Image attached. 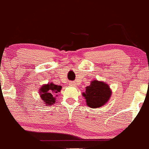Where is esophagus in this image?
<instances>
[{"instance_id":"34e87169","label":"esophagus","mask_w":149,"mask_h":149,"mask_svg":"<svg viewBox=\"0 0 149 149\" xmlns=\"http://www.w3.org/2000/svg\"><path fill=\"white\" fill-rule=\"evenodd\" d=\"M69 84H70V86H76V84L75 82H70Z\"/></svg>"}]
</instances>
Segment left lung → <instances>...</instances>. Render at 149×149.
Instances as JSON below:
<instances>
[{"label":"left lung","instance_id":"8db88e82","mask_svg":"<svg viewBox=\"0 0 149 149\" xmlns=\"http://www.w3.org/2000/svg\"><path fill=\"white\" fill-rule=\"evenodd\" d=\"M111 90L109 84L103 81L94 80L91 85L86 88V92L83 93L88 106L91 109L99 108L106 104L111 96Z\"/></svg>","mask_w":149,"mask_h":149}]
</instances>
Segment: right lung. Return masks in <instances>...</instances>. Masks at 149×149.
Listing matches in <instances>:
<instances>
[{"label": "right lung", "mask_w": 149, "mask_h": 149, "mask_svg": "<svg viewBox=\"0 0 149 149\" xmlns=\"http://www.w3.org/2000/svg\"><path fill=\"white\" fill-rule=\"evenodd\" d=\"M61 86L55 85L53 83L43 85L39 91L40 98L46 106H51L56 103V96H58L57 93L61 91Z\"/></svg>", "instance_id": "1"}]
</instances>
